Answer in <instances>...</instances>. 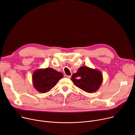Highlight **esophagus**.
Wrapping results in <instances>:
<instances>
[{"instance_id":"1","label":"esophagus","mask_w":135,"mask_h":135,"mask_svg":"<svg viewBox=\"0 0 135 135\" xmlns=\"http://www.w3.org/2000/svg\"><path fill=\"white\" fill-rule=\"evenodd\" d=\"M64 78H71V75H67L66 74H64Z\"/></svg>"}]
</instances>
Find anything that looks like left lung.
I'll return each instance as SVG.
<instances>
[{"instance_id":"1","label":"left lung","mask_w":135,"mask_h":135,"mask_svg":"<svg viewBox=\"0 0 135 135\" xmlns=\"http://www.w3.org/2000/svg\"><path fill=\"white\" fill-rule=\"evenodd\" d=\"M79 88L88 93L96 91L103 82V75L97 69L86 66L80 67L71 78Z\"/></svg>"}]
</instances>
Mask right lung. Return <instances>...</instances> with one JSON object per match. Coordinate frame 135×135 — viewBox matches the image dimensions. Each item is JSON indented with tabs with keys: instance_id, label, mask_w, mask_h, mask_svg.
<instances>
[{
	"instance_id": "obj_1",
	"label": "right lung",
	"mask_w": 135,
	"mask_h": 135,
	"mask_svg": "<svg viewBox=\"0 0 135 135\" xmlns=\"http://www.w3.org/2000/svg\"><path fill=\"white\" fill-rule=\"evenodd\" d=\"M63 77L62 73L53 68L39 69L32 74V82L34 88L38 91L45 93L54 88Z\"/></svg>"
}]
</instances>
